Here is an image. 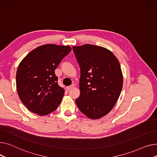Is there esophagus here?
Returning a JSON list of instances; mask_svg holds the SVG:
<instances>
[{"label": "esophagus", "instance_id": "1", "mask_svg": "<svg viewBox=\"0 0 157 157\" xmlns=\"http://www.w3.org/2000/svg\"><path fill=\"white\" fill-rule=\"evenodd\" d=\"M74 86H74V84H72L71 86H69L66 87V90H71V88H74Z\"/></svg>", "mask_w": 157, "mask_h": 157}]
</instances>
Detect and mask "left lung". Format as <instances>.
<instances>
[{"mask_svg": "<svg viewBox=\"0 0 157 157\" xmlns=\"http://www.w3.org/2000/svg\"><path fill=\"white\" fill-rule=\"evenodd\" d=\"M79 65V110L91 119L108 114L118 101L123 86L120 63L108 49L92 44L73 46Z\"/></svg>", "mask_w": 157, "mask_h": 157, "instance_id": "1", "label": "left lung"}]
</instances>
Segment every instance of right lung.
I'll return each instance as SVG.
<instances>
[{
	"label": "right lung",
	"instance_id": "right-lung-1",
	"mask_svg": "<svg viewBox=\"0 0 157 157\" xmlns=\"http://www.w3.org/2000/svg\"><path fill=\"white\" fill-rule=\"evenodd\" d=\"M71 51L69 46L45 44L30 52L20 62L16 88L29 111L44 116L56 109L65 91L58 84L55 70Z\"/></svg>",
	"mask_w": 157,
	"mask_h": 157
}]
</instances>
